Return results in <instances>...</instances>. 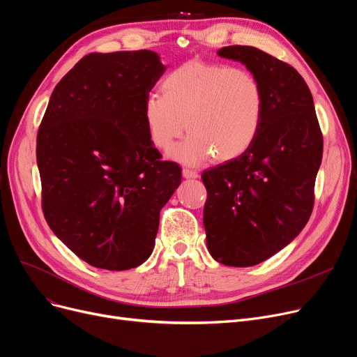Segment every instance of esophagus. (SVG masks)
<instances>
[{"label": "esophagus", "instance_id": "34e87169", "mask_svg": "<svg viewBox=\"0 0 357 357\" xmlns=\"http://www.w3.org/2000/svg\"><path fill=\"white\" fill-rule=\"evenodd\" d=\"M182 175H183V178H187V179H195V178H198V174L195 172V170L188 169V167L182 169Z\"/></svg>", "mask_w": 357, "mask_h": 357}]
</instances>
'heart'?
I'll use <instances>...</instances> for the list:
<instances>
[{
	"label": "heart",
	"instance_id": "1",
	"mask_svg": "<svg viewBox=\"0 0 357 357\" xmlns=\"http://www.w3.org/2000/svg\"><path fill=\"white\" fill-rule=\"evenodd\" d=\"M162 96L144 100L143 118L151 144L167 153L190 132L174 158L190 165L239 158L254 143L264 114V91L246 68L188 61L165 75Z\"/></svg>",
	"mask_w": 357,
	"mask_h": 357
}]
</instances>
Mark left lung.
<instances>
[{"instance_id":"obj_1","label":"left lung","mask_w":357,"mask_h":357,"mask_svg":"<svg viewBox=\"0 0 357 357\" xmlns=\"http://www.w3.org/2000/svg\"><path fill=\"white\" fill-rule=\"evenodd\" d=\"M217 54L241 61L264 91L251 147L201 175L208 252L225 266L251 267L283 250L311 217L322 132L311 90L291 66L254 46Z\"/></svg>"}]
</instances>
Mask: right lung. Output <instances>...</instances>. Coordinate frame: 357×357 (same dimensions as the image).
I'll use <instances>...</instances> for the list:
<instances>
[{
  "mask_svg": "<svg viewBox=\"0 0 357 357\" xmlns=\"http://www.w3.org/2000/svg\"><path fill=\"white\" fill-rule=\"evenodd\" d=\"M166 67L153 51L93 52L55 86L36 138L42 208L87 264L122 271L153 252L181 167L162 160L143 118Z\"/></svg>",
  "mask_w": 357,
  "mask_h": 357,
  "instance_id": "obj_1",
  "label": "right lung"
}]
</instances>
